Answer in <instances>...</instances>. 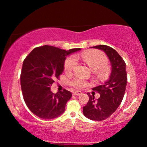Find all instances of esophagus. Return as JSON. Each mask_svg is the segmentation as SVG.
Returning <instances> with one entry per match:
<instances>
[{"instance_id": "esophagus-1", "label": "esophagus", "mask_w": 147, "mask_h": 147, "mask_svg": "<svg viewBox=\"0 0 147 147\" xmlns=\"http://www.w3.org/2000/svg\"><path fill=\"white\" fill-rule=\"evenodd\" d=\"M82 92L80 91H76L74 92V95H76V96H80V95H82Z\"/></svg>"}]
</instances>
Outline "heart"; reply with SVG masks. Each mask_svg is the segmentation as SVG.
Here are the masks:
<instances>
[{"mask_svg": "<svg viewBox=\"0 0 147 147\" xmlns=\"http://www.w3.org/2000/svg\"><path fill=\"white\" fill-rule=\"evenodd\" d=\"M82 59L92 70H98L100 74H104L107 72L108 67L106 63L107 57L103 53L99 51H91L85 52L82 55ZM78 57H69L65 60L64 64V70L66 73H70L73 71L77 65ZM71 85L76 88H82L88 85L87 82L84 79L76 78L71 82Z\"/></svg>", "mask_w": 147, "mask_h": 147, "instance_id": "obj_1", "label": "heart"}]
</instances>
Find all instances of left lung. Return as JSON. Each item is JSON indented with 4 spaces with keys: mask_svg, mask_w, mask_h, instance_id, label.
<instances>
[{
    "mask_svg": "<svg viewBox=\"0 0 147 147\" xmlns=\"http://www.w3.org/2000/svg\"><path fill=\"white\" fill-rule=\"evenodd\" d=\"M92 47L105 52L112 65L110 79L103 85L92 89L100 94V98L96 100L94 95L88 93L89 100L83 107V113L86 117L101 121L110 117L122 102L127 83V74L125 62L115 49L105 45Z\"/></svg>",
    "mask_w": 147,
    "mask_h": 147,
    "instance_id": "obj_1",
    "label": "left lung"
}]
</instances>
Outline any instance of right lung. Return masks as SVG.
Instances as JSON below:
<instances>
[{
  "mask_svg": "<svg viewBox=\"0 0 147 147\" xmlns=\"http://www.w3.org/2000/svg\"><path fill=\"white\" fill-rule=\"evenodd\" d=\"M80 50L66 51L50 45L36 47L24 59L21 73L23 99L29 109L43 119H52L63 113L71 93L65 89L53 94L51 86L64 69L66 56Z\"/></svg>",
  "mask_w": 147,
  "mask_h": 147,
  "instance_id": "add662e5",
  "label": "right lung"
}]
</instances>
